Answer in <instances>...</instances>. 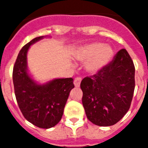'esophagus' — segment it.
Returning a JSON list of instances; mask_svg holds the SVG:
<instances>
[{"label":"esophagus","instance_id":"esophagus-1","mask_svg":"<svg viewBox=\"0 0 148 148\" xmlns=\"http://www.w3.org/2000/svg\"><path fill=\"white\" fill-rule=\"evenodd\" d=\"M81 81H82V79L80 78V77H76L75 79H74V86L75 87H79V85H80V82Z\"/></svg>","mask_w":148,"mask_h":148}]
</instances>
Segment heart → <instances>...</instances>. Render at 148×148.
<instances>
[{"label": "heart", "instance_id": "heart-1", "mask_svg": "<svg viewBox=\"0 0 148 148\" xmlns=\"http://www.w3.org/2000/svg\"><path fill=\"white\" fill-rule=\"evenodd\" d=\"M113 49L110 46L101 43H92L82 47L76 54L77 60L85 61V69L95 74L102 69L113 56Z\"/></svg>", "mask_w": 148, "mask_h": 148}]
</instances>
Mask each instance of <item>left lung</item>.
Segmentation results:
<instances>
[{
	"label": "left lung",
	"instance_id": "left-lung-1",
	"mask_svg": "<svg viewBox=\"0 0 148 148\" xmlns=\"http://www.w3.org/2000/svg\"><path fill=\"white\" fill-rule=\"evenodd\" d=\"M135 68L125 49L97 74L82 80V104L87 118L99 126L121 121L130 108L135 88Z\"/></svg>",
	"mask_w": 148,
	"mask_h": 148
}]
</instances>
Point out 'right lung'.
<instances>
[{
  "label": "right lung",
  "mask_w": 148,
  "mask_h": 148,
  "mask_svg": "<svg viewBox=\"0 0 148 148\" xmlns=\"http://www.w3.org/2000/svg\"><path fill=\"white\" fill-rule=\"evenodd\" d=\"M47 36H38L25 45L18 54L13 69V83L18 106L27 121L41 128H49L61 120L72 78L54 79L38 83L29 74L27 54L30 46Z\"/></svg>",
  "instance_id": "1"
}]
</instances>
